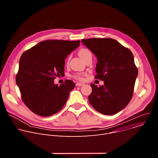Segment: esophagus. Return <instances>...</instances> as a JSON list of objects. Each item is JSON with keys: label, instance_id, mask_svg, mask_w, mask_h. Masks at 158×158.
Returning a JSON list of instances; mask_svg holds the SVG:
<instances>
[{"label": "esophagus", "instance_id": "1", "mask_svg": "<svg viewBox=\"0 0 158 158\" xmlns=\"http://www.w3.org/2000/svg\"><path fill=\"white\" fill-rule=\"evenodd\" d=\"M76 86H81V85H83L84 84L83 83H81V82H77L76 84Z\"/></svg>", "mask_w": 158, "mask_h": 158}]
</instances>
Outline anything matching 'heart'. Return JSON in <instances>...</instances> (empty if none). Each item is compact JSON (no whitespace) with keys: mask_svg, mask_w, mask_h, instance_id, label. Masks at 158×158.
I'll return each instance as SVG.
<instances>
[{"mask_svg":"<svg viewBox=\"0 0 158 158\" xmlns=\"http://www.w3.org/2000/svg\"><path fill=\"white\" fill-rule=\"evenodd\" d=\"M78 54H79V56L83 59L84 60L89 55L91 54V52H90L88 49H85V48H82V49H81L79 52H78ZM84 76L85 74H76L73 76V77L75 78L77 80H79V81H84Z\"/></svg>","mask_w":158,"mask_h":158,"instance_id":"heart-1","label":"heart"}]
</instances>
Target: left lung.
<instances>
[{
	"mask_svg": "<svg viewBox=\"0 0 158 158\" xmlns=\"http://www.w3.org/2000/svg\"><path fill=\"white\" fill-rule=\"evenodd\" d=\"M96 56L95 79L104 81L98 87L91 84L88 97L91 106L100 113L113 115L123 109L132 99L138 68L131 51L111 38L82 39Z\"/></svg>",
	"mask_w": 158,
	"mask_h": 158,
	"instance_id": "left-lung-1",
	"label": "left lung"
}]
</instances>
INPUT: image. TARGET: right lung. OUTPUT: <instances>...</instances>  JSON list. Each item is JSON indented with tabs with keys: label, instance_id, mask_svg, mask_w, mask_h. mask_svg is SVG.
<instances>
[{
	"label": "right lung",
	"instance_id": "1",
	"mask_svg": "<svg viewBox=\"0 0 158 158\" xmlns=\"http://www.w3.org/2000/svg\"><path fill=\"white\" fill-rule=\"evenodd\" d=\"M80 42L46 40L22 54L15 81L22 101L35 114L54 115L67 102L75 83L67 79L58 85L54 80L64 74L65 59Z\"/></svg>",
	"mask_w": 158,
	"mask_h": 158
}]
</instances>
